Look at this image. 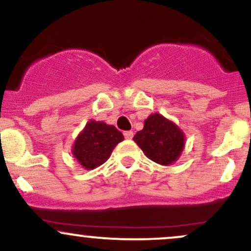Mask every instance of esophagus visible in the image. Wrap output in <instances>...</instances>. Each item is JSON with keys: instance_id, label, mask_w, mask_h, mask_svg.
<instances>
[{"instance_id": "34e87169", "label": "esophagus", "mask_w": 251, "mask_h": 251, "mask_svg": "<svg viewBox=\"0 0 251 251\" xmlns=\"http://www.w3.org/2000/svg\"><path fill=\"white\" fill-rule=\"evenodd\" d=\"M124 137H125L126 139H132V138H133V132H132V131H125V132H124Z\"/></svg>"}]
</instances>
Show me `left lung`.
Masks as SVG:
<instances>
[{
	"mask_svg": "<svg viewBox=\"0 0 251 251\" xmlns=\"http://www.w3.org/2000/svg\"><path fill=\"white\" fill-rule=\"evenodd\" d=\"M133 140L146 157L162 165L176 162L184 148L183 132L158 113L145 120L144 128L137 132Z\"/></svg>",
	"mask_w": 251,
	"mask_h": 251,
	"instance_id": "obj_1",
	"label": "left lung"
}]
</instances>
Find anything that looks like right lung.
I'll return each instance as SVG.
<instances>
[{"label": "right lung", "instance_id": "right-lung-1", "mask_svg": "<svg viewBox=\"0 0 251 251\" xmlns=\"http://www.w3.org/2000/svg\"><path fill=\"white\" fill-rule=\"evenodd\" d=\"M124 135L114 126L102 122H89L74 144L73 154L85 169L92 170L107 160Z\"/></svg>", "mask_w": 251, "mask_h": 251}]
</instances>
